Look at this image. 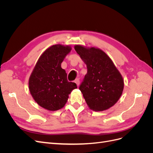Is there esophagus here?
Returning <instances> with one entry per match:
<instances>
[{"mask_svg": "<svg viewBox=\"0 0 153 153\" xmlns=\"http://www.w3.org/2000/svg\"><path fill=\"white\" fill-rule=\"evenodd\" d=\"M75 82L77 86L79 85V84H80V80H79V78H76V79L75 80Z\"/></svg>", "mask_w": 153, "mask_h": 153, "instance_id": "34e87169", "label": "esophagus"}]
</instances>
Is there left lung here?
Masks as SVG:
<instances>
[{"label":"left lung","instance_id":"obj_1","mask_svg":"<svg viewBox=\"0 0 153 153\" xmlns=\"http://www.w3.org/2000/svg\"><path fill=\"white\" fill-rule=\"evenodd\" d=\"M75 50L87 65V73L79 89L89 108L103 111L120 98L124 80L111 59L103 50L75 45Z\"/></svg>","mask_w":153,"mask_h":153}]
</instances>
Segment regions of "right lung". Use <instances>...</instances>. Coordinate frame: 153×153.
I'll return each instance as SVG.
<instances>
[{
  "mask_svg": "<svg viewBox=\"0 0 153 153\" xmlns=\"http://www.w3.org/2000/svg\"><path fill=\"white\" fill-rule=\"evenodd\" d=\"M70 46L55 45L41 55L29 80L30 94L41 107L50 111L62 108L68 95L77 86L68 82L67 73L61 68V63L71 52Z\"/></svg>",
  "mask_w": 153,
  "mask_h": 153,
  "instance_id": "obj_1",
  "label": "right lung"
}]
</instances>
